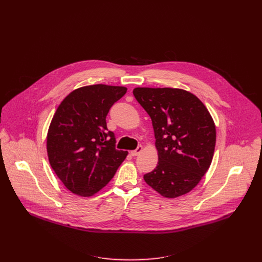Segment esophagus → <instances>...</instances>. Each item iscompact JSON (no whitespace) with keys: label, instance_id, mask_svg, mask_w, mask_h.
<instances>
[{"label":"esophagus","instance_id":"esophagus-1","mask_svg":"<svg viewBox=\"0 0 262 262\" xmlns=\"http://www.w3.org/2000/svg\"><path fill=\"white\" fill-rule=\"evenodd\" d=\"M142 150H143V147L140 145V146H138L136 149L132 150V151L130 152V154H131L132 156H137L138 154H140V153L142 152Z\"/></svg>","mask_w":262,"mask_h":262}]
</instances>
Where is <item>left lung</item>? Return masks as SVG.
Instances as JSON below:
<instances>
[{
  "mask_svg": "<svg viewBox=\"0 0 262 262\" xmlns=\"http://www.w3.org/2000/svg\"><path fill=\"white\" fill-rule=\"evenodd\" d=\"M133 95L152 121L158 162L145 183L164 198L189 192L209 169L216 126L193 94L172 88H135Z\"/></svg>",
  "mask_w": 262,
  "mask_h": 262,
  "instance_id": "8db88e82",
  "label": "left lung"
}]
</instances>
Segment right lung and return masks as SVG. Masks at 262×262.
Masks as SVG:
<instances>
[{"label":"right lung","instance_id":"obj_1","mask_svg":"<svg viewBox=\"0 0 262 262\" xmlns=\"http://www.w3.org/2000/svg\"><path fill=\"white\" fill-rule=\"evenodd\" d=\"M127 88L93 84L70 93L50 122L46 148L49 163L69 190L91 196L115 176L128 151L115 148L106 117Z\"/></svg>","mask_w":262,"mask_h":262}]
</instances>
